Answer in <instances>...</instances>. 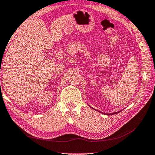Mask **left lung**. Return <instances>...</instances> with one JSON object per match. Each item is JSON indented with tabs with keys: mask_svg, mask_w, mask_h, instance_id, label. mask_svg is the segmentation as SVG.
Instances as JSON below:
<instances>
[{
	"mask_svg": "<svg viewBox=\"0 0 155 155\" xmlns=\"http://www.w3.org/2000/svg\"><path fill=\"white\" fill-rule=\"evenodd\" d=\"M92 108V107H91ZM120 111H117V112H115V113H113V114H105L106 115H114V114H118V113H120Z\"/></svg>",
	"mask_w": 155,
	"mask_h": 155,
	"instance_id": "1",
	"label": "left lung"
}]
</instances>
